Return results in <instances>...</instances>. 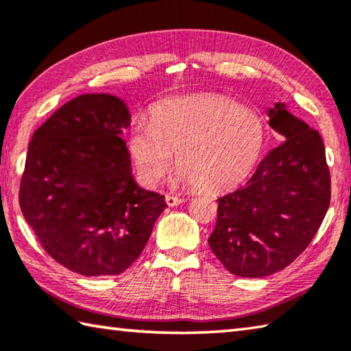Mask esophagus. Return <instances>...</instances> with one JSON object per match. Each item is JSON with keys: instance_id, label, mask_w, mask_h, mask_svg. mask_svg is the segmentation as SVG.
Listing matches in <instances>:
<instances>
[{"instance_id": "34e87169", "label": "esophagus", "mask_w": 351, "mask_h": 351, "mask_svg": "<svg viewBox=\"0 0 351 351\" xmlns=\"http://www.w3.org/2000/svg\"><path fill=\"white\" fill-rule=\"evenodd\" d=\"M182 202H184V199L180 196H171V195L166 196V204L169 205V207H176V205H180Z\"/></svg>"}]
</instances>
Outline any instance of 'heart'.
Returning a JSON list of instances; mask_svg holds the SVG:
<instances>
[{
    "label": "heart",
    "instance_id": "obj_1",
    "mask_svg": "<svg viewBox=\"0 0 351 351\" xmlns=\"http://www.w3.org/2000/svg\"><path fill=\"white\" fill-rule=\"evenodd\" d=\"M265 138L262 117L237 101L213 94L184 95L156 103L150 121H135L128 149L150 187L166 178L176 152L178 181L222 191L251 173Z\"/></svg>",
    "mask_w": 351,
    "mask_h": 351
}]
</instances>
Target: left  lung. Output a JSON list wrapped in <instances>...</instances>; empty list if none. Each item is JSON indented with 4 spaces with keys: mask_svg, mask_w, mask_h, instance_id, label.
I'll list each match as a JSON object with an SVG mask.
<instances>
[{
    "mask_svg": "<svg viewBox=\"0 0 351 351\" xmlns=\"http://www.w3.org/2000/svg\"><path fill=\"white\" fill-rule=\"evenodd\" d=\"M269 126L286 138L258 164L243 187L217 199L208 237L231 274L260 278L285 269L317 234L330 205V173L318 130L285 103L267 111Z\"/></svg>",
    "mask_w": 351,
    "mask_h": 351,
    "instance_id": "left-lung-1",
    "label": "left lung"
}]
</instances>
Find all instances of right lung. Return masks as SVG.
I'll return each instance as SVG.
<instances>
[{"label": "right lung", "mask_w": 351, "mask_h": 351, "mask_svg": "<svg viewBox=\"0 0 351 351\" xmlns=\"http://www.w3.org/2000/svg\"><path fill=\"white\" fill-rule=\"evenodd\" d=\"M126 103L82 94L34 130L21 178L24 219L48 256L86 277L119 276L140 257L167 204L135 182L121 138Z\"/></svg>", "instance_id": "add662e5"}]
</instances>
